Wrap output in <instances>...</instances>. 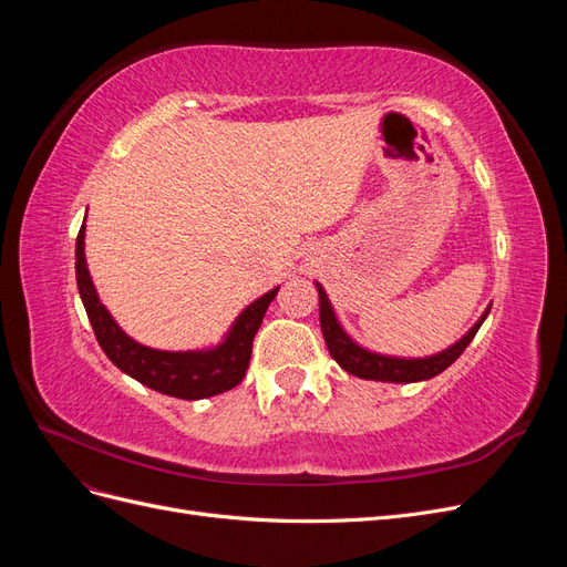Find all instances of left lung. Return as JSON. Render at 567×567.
<instances>
[{
  "mask_svg": "<svg viewBox=\"0 0 567 567\" xmlns=\"http://www.w3.org/2000/svg\"><path fill=\"white\" fill-rule=\"evenodd\" d=\"M317 290H319V323H321L326 348H329L331 357L342 369H346L352 375H359V379H367V381L416 383V381L433 379V375L442 373L444 369L456 362L461 352L468 348V342L475 338L477 329L483 326V321L489 315V307H487L483 317L475 321V326L466 336L456 340L452 348L442 350L437 354L419 357V359L388 357V354H379V352H371L362 346H357V342L348 336V331L340 326L329 298H326V290L321 288V284H317Z\"/></svg>",
  "mask_w": 567,
  "mask_h": 567,
  "instance_id": "left-lung-1",
  "label": "left lung"
}]
</instances>
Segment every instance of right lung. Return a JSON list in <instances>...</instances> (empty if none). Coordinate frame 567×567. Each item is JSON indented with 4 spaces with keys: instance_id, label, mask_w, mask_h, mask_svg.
I'll return each instance as SVG.
<instances>
[{
    "instance_id": "obj_1",
    "label": "right lung",
    "mask_w": 567,
    "mask_h": 567,
    "mask_svg": "<svg viewBox=\"0 0 567 567\" xmlns=\"http://www.w3.org/2000/svg\"><path fill=\"white\" fill-rule=\"evenodd\" d=\"M75 277L94 336L111 362L142 385L179 400L213 398V394L227 392L244 381L252 352V338L260 329L269 302L279 290V286L271 288L269 293L250 302L231 323L227 338L219 346L208 350L167 352L146 348L142 342L132 340L115 323L106 307L101 305L90 277L87 260H84V225L80 227L75 244Z\"/></svg>"
}]
</instances>
